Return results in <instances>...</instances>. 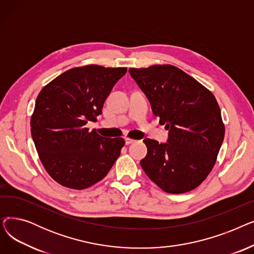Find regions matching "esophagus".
Wrapping results in <instances>:
<instances>
[{
    "label": "esophagus",
    "instance_id": "esophagus-1",
    "mask_svg": "<svg viewBox=\"0 0 254 254\" xmlns=\"http://www.w3.org/2000/svg\"><path fill=\"white\" fill-rule=\"evenodd\" d=\"M125 141H126V144L127 145H128V144H131V143H134L135 142V140L134 139H130V138H125Z\"/></svg>",
    "mask_w": 254,
    "mask_h": 254
}]
</instances>
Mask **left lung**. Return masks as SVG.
<instances>
[{
  "label": "left lung",
  "instance_id": "obj_1",
  "mask_svg": "<svg viewBox=\"0 0 254 254\" xmlns=\"http://www.w3.org/2000/svg\"><path fill=\"white\" fill-rule=\"evenodd\" d=\"M128 72L169 130L167 143L143 140L147 155L140 164L145 174L169 193L194 190L214 167L224 138L215 97L174 65L130 68Z\"/></svg>",
  "mask_w": 254,
  "mask_h": 254
}]
</instances>
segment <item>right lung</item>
<instances>
[{"instance_id": "1", "label": "right lung", "mask_w": 254, "mask_h": 254, "mask_svg": "<svg viewBox=\"0 0 254 254\" xmlns=\"http://www.w3.org/2000/svg\"><path fill=\"white\" fill-rule=\"evenodd\" d=\"M127 68L88 64L53 79L37 97L31 132L40 161L64 188L84 190L102 180L124 147L123 138L106 139L85 127Z\"/></svg>"}]
</instances>
